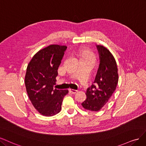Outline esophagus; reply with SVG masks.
<instances>
[{
  "instance_id": "34e87169",
  "label": "esophagus",
  "mask_w": 146,
  "mask_h": 146,
  "mask_svg": "<svg viewBox=\"0 0 146 146\" xmlns=\"http://www.w3.org/2000/svg\"><path fill=\"white\" fill-rule=\"evenodd\" d=\"M69 91L71 92L72 93H73V94H75V93H77V90H73V89H70L69 90Z\"/></svg>"
}]
</instances>
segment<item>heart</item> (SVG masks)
Returning <instances> with one entry per match:
<instances>
[{
	"instance_id": "obj_1",
	"label": "heart",
	"mask_w": 146,
	"mask_h": 146,
	"mask_svg": "<svg viewBox=\"0 0 146 146\" xmlns=\"http://www.w3.org/2000/svg\"><path fill=\"white\" fill-rule=\"evenodd\" d=\"M79 55L81 59H87L95 62V56L94 53L87 47H82L79 51Z\"/></svg>"
}]
</instances>
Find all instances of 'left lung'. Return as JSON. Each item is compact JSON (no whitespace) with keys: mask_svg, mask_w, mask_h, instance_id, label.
<instances>
[{"mask_svg":"<svg viewBox=\"0 0 146 146\" xmlns=\"http://www.w3.org/2000/svg\"><path fill=\"white\" fill-rule=\"evenodd\" d=\"M100 64L95 81L87 88V99L82 104L86 110L98 111L109 101L118 82L117 66L113 55L105 46L97 45Z\"/></svg>","mask_w":146,"mask_h":146,"instance_id":"1","label":"left lung"}]
</instances>
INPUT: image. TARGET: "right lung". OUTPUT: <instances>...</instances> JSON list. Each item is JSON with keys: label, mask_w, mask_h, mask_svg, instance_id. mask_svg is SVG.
Masks as SVG:
<instances>
[{"label": "right lung", "mask_w": 146, "mask_h": 146, "mask_svg": "<svg viewBox=\"0 0 146 146\" xmlns=\"http://www.w3.org/2000/svg\"><path fill=\"white\" fill-rule=\"evenodd\" d=\"M66 46L50 45L39 50L28 64L25 77L26 90L33 106L45 116L55 115L61 109L68 90L54 89Z\"/></svg>", "instance_id": "obj_1"}]
</instances>
